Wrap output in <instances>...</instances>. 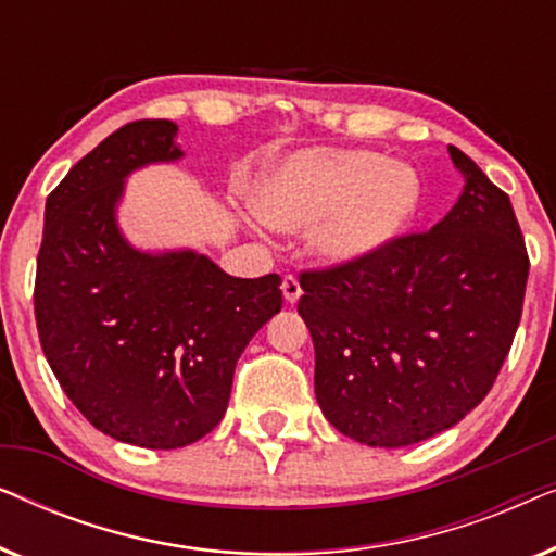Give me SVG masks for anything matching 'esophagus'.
Segmentation results:
<instances>
[{"mask_svg":"<svg viewBox=\"0 0 556 556\" xmlns=\"http://www.w3.org/2000/svg\"><path fill=\"white\" fill-rule=\"evenodd\" d=\"M283 299H286V303H299V299H301V283H299V278H293V276H286L283 278Z\"/></svg>","mask_w":556,"mask_h":556,"instance_id":"obj_1","label":"esophagus"}]
</instances>
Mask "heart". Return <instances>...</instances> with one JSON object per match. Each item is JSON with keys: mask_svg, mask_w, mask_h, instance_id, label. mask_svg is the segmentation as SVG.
Instances as JSON below:
<instances>
[{"mask_svg": "<svg viewBox=\"0 0 556 556\" xmlns=\"http://www.w3.org/2000/svg\"><path fill=\"white\" fill-rule=\"evenodd\" d=\"M253 210L280 232H308L331 268H352L387 253L420 210L422 181L405 162L367 149L293 151L257 177Z\"/></svg>", "mask_w": 556, "mask_h": 556, "instance_id": "b5f03b06", "label": "heart"}]
</instances>
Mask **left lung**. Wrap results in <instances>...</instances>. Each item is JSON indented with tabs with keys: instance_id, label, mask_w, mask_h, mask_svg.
Listing matches in <instances>:
<instances>
[{
	"instance_id": "8db88e82",
	"label": "left lung",
	"mask_w": 556,
	"mask_h": 556,
	"mask_svg": "<svg viewBox=\"0 0 556 556\" xmlns=\"http://www.w3.org/2000/svg\"><path fill=\"white\" fill-rule=\"evenodd\" d=\"M453 210L375 261L301 276L326 420L405 447L460 422L493 387L521 321L529 257L511 200L460 149Z\"/></svg>"
}]
</instances>
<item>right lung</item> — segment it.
I'll return each mask as SVG.
<instances>
[{"mask_svg":"<svg viewBox=\"0 0 556 556\" xmlns=\"http://www.w3.org/2000/svg\"><path fill=\"white\" fill-rule=\"evenodd\" d=\"M174 121H134L45 204L35 318L83 417L121 443L174 451L225 417L235 364L278 314L280 278H235L197 250H141L118 225L126 179L185 156Z\"/></svg>","mask_w":556,"mask_h":556,"instance_id":"1","label":"right lung"}]
</instances>
